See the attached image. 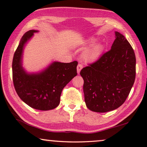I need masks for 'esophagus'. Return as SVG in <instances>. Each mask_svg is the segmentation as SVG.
<instances>
[{
  "label": "esophagus",
  "instance_id": "1",
  "mask_svg": "<svg viewBox=\"0 0 147 147\" xmlns=\"http://www.w3.org/2000/svg\"><path fill=\"white\" fill-rule=\"evenodd\" d=\"M82 68H83V65L82 64H80V63H79L78 66H77V73H78V74L80 73V71L82 70Z\"/></svg>",
  "mask_w": 147,
  "mask_h": 147
}]
</instances>
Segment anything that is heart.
I'll list each match as a JSON object with an SVG mask.
<instances>
[{"instance_id":"obj_1","label":"heart","mask_w":147,"mask_h":147,"mask_svg":"<svg viewBox=\"0 0 147 147\" xmlns=\"http://www.w3.org/2000/svg\"><path fill=\"white\" fill-rule=\"evenodd\" d=\"M96 41V40L91 39L87 42V44H89V45H92L94 44ZM103 51V45L100 43H97L90 46L87 49L85 50L83 53L82 57L85 62L90 63L95 62L101 58Z\"/></svg>"}]
</instances>
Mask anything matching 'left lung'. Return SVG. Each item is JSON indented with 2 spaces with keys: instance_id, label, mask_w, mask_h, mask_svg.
<instances>
[{
  "instance_id": "left-lung-1",
  "label": "left lung",
  "mask_w": 147,
  "mask_h": 147,
  "mask_svg": "<svg viewBox=\"0 0 147 147\" xmlns=\"http://www.w3.org/2000/svg\"><path fill=\"white\" fill-rule=\"evenodd\" d=\"M85 102L89 110L106 113L119 107L126 100L136 77V57L129 42L115 31L111 49L99 60L83 68Z\"/></svg>"
}]
</instances>
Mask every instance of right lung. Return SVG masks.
I'll use <instances>...</instances> for the list:
<instances>
[{
	"mask_svg": "<svg viewBox=\"0 0 147 147\" xmlns=\"http://www.w3.org/2000/svg\"><path fill=\"white\" fill-rule=\"evenodd\" d=\"M38 30H29L24 34L13 57V81L16 92L24 102L40 111L55 109L65 85L76 76L78 62H52L36 73H29L23 67V53L28 42Z\"/></svg>",
	"mask_w": 147,
	"mask_h": 147,
	"instance_id": "1",
	"label": "right lung"
}]
</instances>
